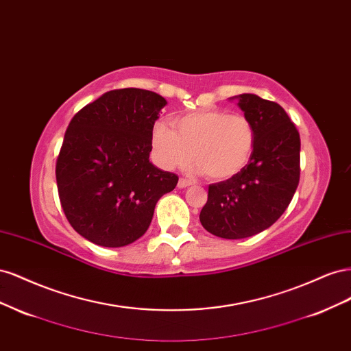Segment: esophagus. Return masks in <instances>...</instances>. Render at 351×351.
<instances>
[{"label": "esophagus", "instance_id": "34e87169", "mask_svg": "<svg viewBox=\"0 0 351 351\" xmlns=\"http://www.w3.org/2000/svg\"><path fill=\"white\" fill-rule=\"evenodd\" d=\"M177 186H178V189H184V187L192 186V182H189V180H186V178H180Z\"/></svg>", "mask_w": 351, "mask_h": 351}]
</instances>
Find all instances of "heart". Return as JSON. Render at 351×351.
<instances>
[{"label": "heart", "instance_id": "b5f03b06", "mask_svg": "<svg viewBox=\"0 0 351 351\" xmlns=\"http://www.w3.org/2000/svg\"><path fill=\"white\" fill-rule=\"evenodd\" d=\"M173 129L164 121L151 127V149L165 169L184 167L195 156V171L217 182L240 174L247 167L256 141L249 117L206 108L177 115Z\"/></svg>", "mask_w": 351, "mask_h": 351}]
</instances>
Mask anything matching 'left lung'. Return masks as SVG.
Segmentation results:
<instances>
[{
    "label": "left lung",
    "mask_w": 351,
    "mask_h": 351,
    "mask_svg": "<svg viewBox=\"0 0 351 351\" xmlns=\"http://www.w3.org/2000/svg\"><path fill=\"white\" fill-rule=\"evenodd\" d=\"M236 99L256 132L247 167L210 184L199 219L210 234L239 240L269 228L290 205L300 180V136L277 102L241 93Z\"/></svg>",
    "instance_id": "8db88e82"
}]
</instances>
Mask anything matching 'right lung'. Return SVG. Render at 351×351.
I'll use <instances>...</instances> for the list:
<instances>
[{
	"label": "right lung",
	"instance_id": "obj_1",
	"mask_svg": "<svg viewBox=\"0 0 351 351\" xmlns=\"http://www.w3.org/2000/svg\"><path fill=\"white\" fill-rule=\"evenodd\" d=\"M167 101L125 88L104 93L73 117L56 176L62 210L82 237L123 247L149 228L156 202L178 177L149 161L151 127Z\"/></svg>",
	"mask_w": 351,
	"mask_h": 351
}]
</instances>
